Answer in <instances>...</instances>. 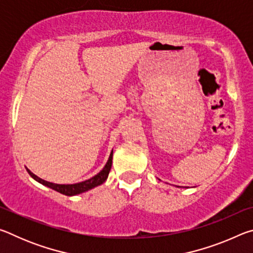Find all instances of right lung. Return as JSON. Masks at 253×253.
Instances as JSON below:
<instances>
[{
  "label": "right lung",
  "mask_w": 253,
  "mask_h": 253,
  "mask_svg": "<svg viewBox=\"0 0 253 253\" xmlns=\"http://www.w3.org/2000/svg\"><path fill=\"white\" fill-rule=\"evenodd\" d=\"M111 163H113V152H111L109 160H108V162H107V164L105 165V168L102 169V170H100V172L97 175H95V176L87 179V181H84V182H80L77 184H67V185H65V184H54V183L46 182V181H44V179L38 177L37 175H34L31 170H29V169H27V170H28V173L31 175L34 179H36V181H38L41 184H43V185L48 186L50 188H52V190L59 192V193L71 196V195L84 193V192L91 190V188L96 187L104 183L107 179V177H108V174H109L110 169H111Z\"/></svg>",
  "instance_id": "1"
}]
</instances>
